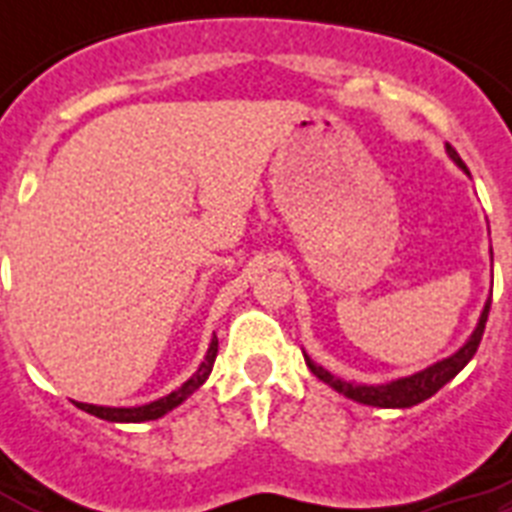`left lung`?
I'll list each match as a JSON object with an SVG mask.
<instances>
[{
	"label": "left lung",
	"mask_w": 512,
	"mask_h": 512,
	"mask_svg": "<svg viewBox=\"0 0 512 512\" xmlns=\"http://www.w3.org/2000/svg\"><path fill=\"white\" fill-rule=\"evenodd\" d=\"M446 154H449V159H452L460 170L468 172V167L462 164V159L457 156V151H454L452 146H446ZM489 305H492V297L484 303V311L478 316L476 329L470 332V337L465 340V345H462L460 350H454L452 356L441 358V361L425 366L420 372L398 377V380L382 382V385H361V382L340 380V377H335L332 372H327L324 366L311 361V356H305V364H308V369H311L321 382H327L329 388L342 393L345 398H353L358 404L380 406V409H409V406H417L422 404V401H428L433 393H438L446 382L452 380V377H457V374L465 369V364H468L470 358L476 356L478 342L484 337L486 319H489Z\"/></svg>",
	"instance_id": "obj_1"
}]
</instances>
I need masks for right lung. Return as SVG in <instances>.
Returning <instances> with one entry per match:
<instances>
[{"label": "right lung", "mask_w": 512, "mask_h": 512, "mask_svg": "<svg viewBox=\"0 0 512 512\" xmlns=\"http://www.w3.org/2000/svg\"><path fill=\"white\" fill-rule=\"evenodd\" d=\"M215 356H217V337H212L207 348V356L204 361L199 364V369L188 377V380L180 385L177 390L167 393V396L156 398L151 404H143V406H98V404H79L76 406L87 414H95L100 420H108V422H146V420H159L164 417L167 412H172L175 406H180L188 396H193L196 390L207 382L209 372H212V366H215Z\"/></svg>", "instance_id": "obj_1"}]
</instances>
